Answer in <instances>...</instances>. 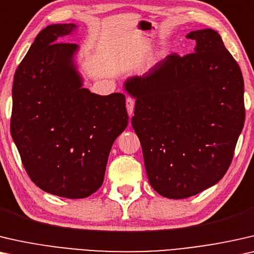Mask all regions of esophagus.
<instances>
[{
	"mask_svg": "<svg viewBox=\"0 0 254 254\" xmlns=\"http://www.w3.org/2000/svg\"><path fill=\"white\" fill-rule=\"evenodd\" d=\"M127 114L131 117L134 109V100L132 98H127Z\"/></svg>",
	"mask_w": 254,
	"mask_h": 254,
	"instance_id": "34e87169",
	"label": "esophagus"
}]
</instances>
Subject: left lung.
<instances>
[{"mask_svg":"<svg viewBox=\"0 0 254 254\" xmlns=\"http://www.w3.org/2000/svg\"><path fill=\"white\" fill-rule=\"evenodd\" d=\"M192 54H170L124 81L135 99L131 123L140 140L149 184L184 199L227 173L244 127L241 67L212 28L192 31Z\"/></svg>","mask_w":254,"mask_h":254,"instance_id":"1","label":"left lung"}]
</instances>
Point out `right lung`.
I'll return each instance as SVG.
<instances>
[{
    "mask_svg": "<svg viewBox=\"0 0 254 254\" xmlns=\"http://www.w3.org/2000/svg\"><path fill=\"white\" fill-rule=\"evenodd\" d=\"M76 24H53L37 35L17 67L11 135L32 182L47 193L86 198L105 178L112 146L128 116L122 93L84 87L80 47L63 44Z\"/></svg>",
    "mask_w": 254,
    "mask_h": 254,
    "instance_id": "obj_1",
    "label": "right lung"
}]
</instances>
